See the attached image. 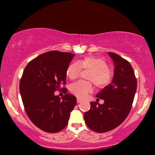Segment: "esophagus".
Here are the masks:
<instances>
[{"mask_svg": "<svg viewBox=\"0 0 155 155\" xmlns=\"http://www.w3.org/2000/svg\"><path fill=\"white\" fill-rule=\"evenodd\" d=\"M81 101V99L79 97H77V103H80Z\"/></svg>", "mask_w": 155, "mask_h": 155, "instance_id": "esophagus-1", "label": "esophagus"}]
</instances>
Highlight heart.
I'll use <instances>...</instances> for the list:
<instances>
[{"label": "heart", "instance_id": "obj_1", "mask_svg": "<svg viewBox=\"0 0 155 155\" xmlns=\"http://www.w3.org/2000/svg\"><path fill=\"white\" fill-rule=\"evenodd\" d=\"M81 68L90 71L88 80L94 83L97 87H104L108 84L112 79V71L108 68V63L104 59L98 57L87 56L79 63H71L66 71L67 76L71 79H75L79 76ZM93 90L92 83L79 81L71 85L70 90L79 97H84Z\"/></svg>", "mask_w": 155, "mask_h": 155}]
</instances>
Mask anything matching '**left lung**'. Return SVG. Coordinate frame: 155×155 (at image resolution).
Returning a JSON list of instances; mask_svg holds the SVG:
<instances>
[{"mask_svg":"<svg viewBox=\"0 0 155 155\" xmlns=\"http://www.w3.org/2000/svg\"><path fill=\"white\" fill-rule=\"evenodd\" d=\"M114 65L113 80L96 95L97 100L104 103L90 102V110L84 118L89 128L97 133H105L118 127L129 114L137 89V80L130 63L114 52H108Z\"/></svg>","mask_w":155,"mask_h":155,"instance_id":"obj_1","label":"left lung"}]
</instances>
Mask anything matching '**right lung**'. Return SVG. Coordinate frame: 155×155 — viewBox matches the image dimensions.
Here are the masks:
<instances>
[{"label": "right lung", "instance_id": "1", "mask_svg": "<svg viewBox=\"0 0 155 155\" xmlns=\"http://www.w3.org/2000/svg\"><path fill=\"white\" fill-rule=\"evenodd\" d=\"M74 57L69 52L47 51L32 60L23 71L19 92L25 110L31 122L47 133L65 128L76 104V97L71 94L62 99L54 95L65 84L67 68Z\"/></svg>", "mask_w": 155, "mask_h": 155}]
</instances>
